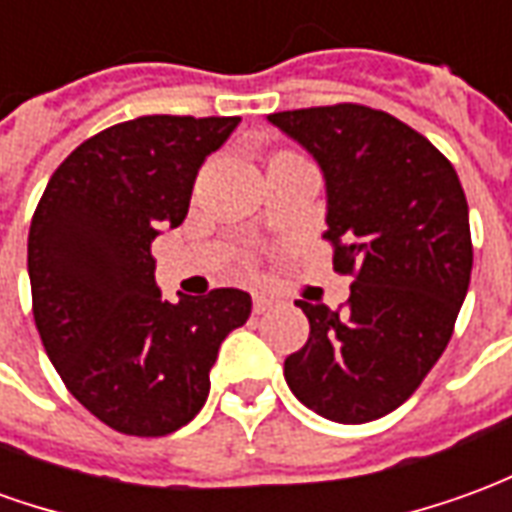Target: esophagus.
Masks as SVG:
<instances>
[{
  "label": "esophagus",
  "instance_id": "1",
  "mask_svg": "<svg viewBox=\"0 0 512 512\" xmlns=\"http://www.w3.org/2000/svg\"><path fill=\"white\" fill-rule=\"evenodd\" d=\"M268 310H271V299H266V296H255V299H252V312H255V315H263V312Z\"/></svg>",
  "mask_w": 512,
  "mask_h": 512
}]
</instances>
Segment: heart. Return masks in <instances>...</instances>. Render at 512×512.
I'll use <instances>...</instances> for the list:
<instances>
[{
	"label": "heart",
	"mask_w": 512,
	"mask_h": 512,
	"mask_svg": "<svg viewBox=\"0 0 512 512\" xmlns=\"http://www.w3.org/2000/svg\"><path fill=\"white\" fill-rule=\"evenodd\" d=\"M263 164H266V175H274V172H279V169L296 167V164H307V161H304L299 153H293V150H271Z\"/></svg>",
	"instance_id": "obj_1"
}]
</instances>
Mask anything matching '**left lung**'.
Segmentation results:
<instances>
[{
	"mask_svg": "<svg viewBox=\"0 0 512 512\" xmlns=\"http://www.w3.org/2000/svg\"><path fill=\"white\" fill-rule=\"evenodd\" d=\"M326 178L343 307L299 301L310 340L285 359L301 403L362 425L417 392L450 343L472 277L469 205L450 158L397 117L362 104L274 112Z\"/></svg>",
	"mask_w": 512,
	"mask_h": 512,
	"instance_id": "8db88e82",
	"label": "left lung"
}]
</instances>
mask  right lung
<instances>
[{"instance_id": "obj_1", "label": "right lung", "mask_w": 512, "mask_h": 512, "mask_svg": "<svg viewBox=\"0 0 512 512\" xmlns=\"http://www.w3.org/2000/svg\"><path fill=\"white\" fill-rule=\"evenodd\" d=\"M241 117L145 115L104 128L51 175L29 224L32 315L51 365L90 414L126 436L197 417L227 334L252 299L216 288L169 304L150 244L189 213L202 161Z\"/></svg>"}]
</instances>
